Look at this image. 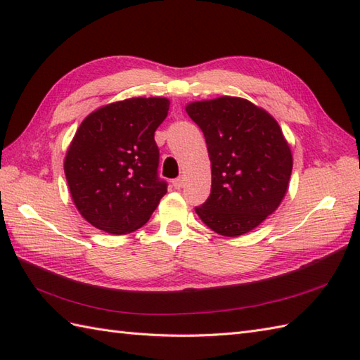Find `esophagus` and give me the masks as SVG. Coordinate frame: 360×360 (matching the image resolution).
Masks as SVG:
<instances>
[{
  "label": "esophagus",
  "mask_w": 360,
  "mask_h": 360,
  "mask_svg": "<svg viewBox=\"0 0 360 360\" xmlns=\"http://www.w3.org/2000/svg\"><path fill=\"white\" fill-rule=\"evenodd\" d=\"M184 184H186V178H184V176H181V178H176V179L173 181V187H174V188H182V187H184Z\"/></svg>",
  "instance_id": "1"
}]
</instances>
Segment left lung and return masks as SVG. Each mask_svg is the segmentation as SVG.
<instances>
[{
	"label": "left lung",
	"instance_id": "obj_1",
	"mask_svg": "<svg viewBox=\"0 0 360 360\" xmlns=\"http://www.w3.org/2000/svg\"><path fill=\"white\" fill-rule=\"evenodd\" d=\"M202 129L212 164L210 196L195 212L223 236L254 231L285 198L292 153L278 122L241 97L223 96L187 103Z\"/></svg>",
	"mask_w": 360,
	"mask_h": 360
}]
</instances>
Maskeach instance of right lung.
<instances>
[{
	"label": "right lung",
	"instance_id": "add662e5",
	"mask_svg": "<svg viewBox=\"0 0 360 360\" xmlns=\"http://www.w3.org/2000/svg\"><path fill=\"white\" fill-rule=\"evenodd\" d=\"M170 108L165 97H131L83 119L65 156V174L80 215L106 233L134 232L167 193L158 178L156 128Z\"/></svg>",
	"mask_w": 360,
	"mask_h": 360
}]
</instances>
